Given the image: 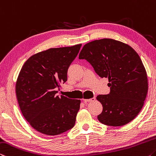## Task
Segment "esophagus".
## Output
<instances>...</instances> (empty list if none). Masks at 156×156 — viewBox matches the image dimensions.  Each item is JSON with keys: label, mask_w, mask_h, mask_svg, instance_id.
Instances as JSON below:
<instances>
[{"label": "esophagus", "mask_w": 156, "mask_h": 156, "mask_svg": "<svg viewBox=\"0 0 156 156\" xmlns=\"http://www.w3.org/2000/svg\"><path fill=\"white\" fill-rule=\"evenodd\" d=\"M95 100V98H93L91 99H83V101L86 103V102H90V101H93Z\"/></svg>", "instance_id": "1"}]
</instances>
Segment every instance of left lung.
<instances>
[{"instance_id":"8db88e82","label":"left lung","mask_w":156,"mask_h":156,"mask_svg":"<svg viewBox=\"0 0 156 156\" xmlns=\"http://www.w3.org/2000/svg\"><path fill=\"white\" fill-rule=\"evenodd\" d=\"M79 58L88 61L100 77L108 79L110 93L97 96L103 106L98 120L108 126H121L135 119L144 105L148 80L133 48L112 39L95 40L83 45Z\"/></svg>"}]
</instances>
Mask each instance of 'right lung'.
Wrapping results in <instances>:
<instances>
[{
  "label": "right lung",
  "instance_id": "right-lung-1",
  "mask_svg": "<svg viewBox=\"0 0 156 156\" xmlns=\"http://www.w3.org/2000/svg\"><path fill=\"white\" fill-rule=\"evenodd\" d=\"M81 44L37 53L25 61L16 83L18 103L25 119L37 131L57 136L73 128L80 99L57 96V88L67 81L69 66Z\"/></svg>",
  "mask_w": 156,
  "mask_h": 156
}]
</instances>
